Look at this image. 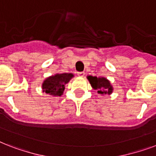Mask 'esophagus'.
Wrapping results in <instances>:
<instances>
[{"instance_id":"esophagus-1","label":"esophagus","mask_w":156,"mask_h":156,"mask_svg":"<svg viewBox=\"0 0 156 156\" xmlns=\"http://www.w3.org/2000/svg\"><path fill=\"white\" fill-rule=\"evenodd\" d=\"M77 73L79 77H84V75H85V72H78Z\"/></svg>"}]
</instances>
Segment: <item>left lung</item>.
Instances as JSON below:
<instances>
[{"label":"left lung","mask_w":156,"mask_h":156,"mask_svg":"<svg viewBox=\"0 0 156 156\" xmlns=\"http://www.w3.org/2000/svg\"><path fill=\"white\" fill-rule=\"evenodd\" d=\"M87 79L93 89L97 90V92L100 95H110L112 93L113 87L107 78L104 77L97 78L90 75L87 76Z\"/></svg>","instance_id":"1"}]
</instances>
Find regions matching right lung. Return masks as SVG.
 <instances>
[{"instance_id":"add662e5","label":"right lung","mask_w":156,"mask_h":156,"mask_svg":"<svg viewBox=\"0 0 156 156\" xmlns=\"http://www.w3.org/2000/svg\"><path fill=\"white\" fill-rule=\"evenodd\" d=\"M73 77V73H56L44 81L43 91L53 96H61L65 90V85Z\"/></svg>"}]
</instances>
